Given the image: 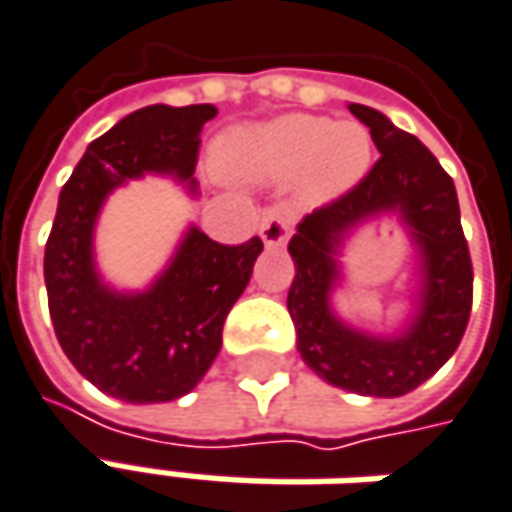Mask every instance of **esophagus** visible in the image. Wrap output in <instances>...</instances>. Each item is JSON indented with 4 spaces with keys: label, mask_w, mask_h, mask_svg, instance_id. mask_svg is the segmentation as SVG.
<instances>
[{
    "label": "esophagus",
    "mask_w": 512,
    "mask_h": 512,
    "mask_svg": "<svg viewBox=\"0 0 512 512\" xmlns=\"http://www.w3.org/2000/svg\"><path fill=\"white\" fill-rule=\"evenodd\" d=\"M260 238H263V243L269 249H277V246L286 243V238H289V218H286V212L280 206L263 212V218H260Z\"/></svg>",
    "instance_id": "1"
}]
</instances>
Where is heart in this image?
Instances as JSON below:
<instances>
[{"label": "heart", "mask_w": 512, "mask_h": 512, "mask_svg": "<svg viewBox=\"0 0 512 512\" xmlns=\"http://www.w3.org/2000/svg\"><path fill=\"white\" fill-rule=\"evenodd\" d=\"M374 144L354 121L289 113L257 127H238L215 147L223 175L255 184H283L300 175L311 203H326L351 192L371 169Z\"/></svg>", "instance_id": "1"}]
</instances>
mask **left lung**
Listing matches in <instances>:
<instances>
[{
	"label": "left lung",
	"instance_id": "obj_1",
	"mask_svg": "<svg viewBox=\"0 0 512 512\" xmlns=\"http://www.w3.org/2000/svg\"><path fill=\"white\" fill-rule=\"evenodd\" d=\"M371 130L379 161L343 198L314 209L289 240V289L297 351L328 385L362 397H402L431 379L462 343L473 303V266L459 221L456 186L433 152L385 115L348 104ZM394 211L417 252L420 286L412 320L394 335H374L333 311L342 282L339 249L360 222Z\"/></svg>",
	"mask_w": 512,
	"mask_h": 512
}]
</instances>
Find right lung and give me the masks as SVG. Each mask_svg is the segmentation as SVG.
Wrapping results in <instances>:
<instances>
[{
    "instance_id": "add662e5",
    "label": "right lung",
    "mask_w": 512,
    "mask_h": 512,
    "mask_svg": "<svg viewBox=\"0 0 512 512\" xmlns=\"http://www.w3.org/2000/svg\"><path fill=\"white\" fill-rule=\"evenodd\" d=\"M215 115L212 104L135 110L87 147L59 195L45 246L50 320L81 377L121 402H172L201 382L263 252L260 238L223 246L189 226L144 291H118L98 274L93 238L107 195L144 175H169L195 195L201 130Z\"/></svg>"
}]
</instances>
